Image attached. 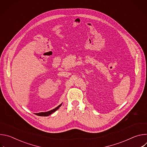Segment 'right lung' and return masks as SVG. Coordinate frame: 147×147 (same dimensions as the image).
Segmentation results:
<instances>
[{"label":"right lung","mask_w":147,"mask_h":147,"mask_svg":"<svg viewBox=\"0 0 147 147\" xmlns=\"http://www.w3.org/2000/svg\"><path fill=\"white\" fill-rule=\"evenodd\" d=\"M61 104H62V103H61V104L60 105H59V106H58L57 107H56V108H55V109H52V110H51V111H48V112H40V113H35V114H36V115H37V116H48L51 115L52 113H53V112H55L56 111H57V110L61 107Z\"/></svg>","instance_id":"add662e5"}]
</instances>
